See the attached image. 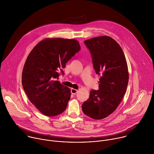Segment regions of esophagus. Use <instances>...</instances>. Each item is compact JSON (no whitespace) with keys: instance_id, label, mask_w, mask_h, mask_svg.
I'll return each mask as SVG.
<instances>
[{"instance_id":"1","label":"esophagus","mask_w":154,"mask_h":154,"mask_svg":"<svg viewBox=\"0 0 154 154\" xmlns=\"http://www.w3.org/2000/svg\"><path fill=\"white\" fill-rule=\"evenodd\" d=\"M78 91V90H76V89H75V88H72L71 89V93L73 95H75L76 94H77Z\"/></svg>"}]
</instances>
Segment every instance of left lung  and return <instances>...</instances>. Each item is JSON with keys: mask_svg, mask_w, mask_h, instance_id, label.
<instances>
[{"mask_svg": "<svg viewBox=\"0 0 154 154\" xmlns=\"http://www.w3.org/2000/svg\"><path fill=\"white\" fill-rule=\"evenodd\" d=\"M84 44L90 51L96 73L100 75L99 90H92L82 105L85 115L95 119L112 113L122 101L129 81L126 59L119 45L107 36L87 39Z\"/></svg>", "mask_w": 154, "mask_h": 154, "instance_id": "left-lung-1", "label": "left lung"}]
</instances>
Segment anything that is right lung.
Segmentation results:
<instances>
[{
	"label": "right lung",
	"instance_id": "add662e5",
	"mask_svg": "<svg viewBox=\"0 0 154 154\" xmlns=\"http://www.w3.org/2000/svg\"><path fill=\"white\" fill-rule=\"evenodd\" d=\"M81 49L75 39L47 38L28 54L22 75L23 88L29 100L44 115L62 113L70 100V89L54 79L64 75L63 69Z\"/></svg>",
	"mask_w": 154,
	"mask_h": 154
}]
</instances>
